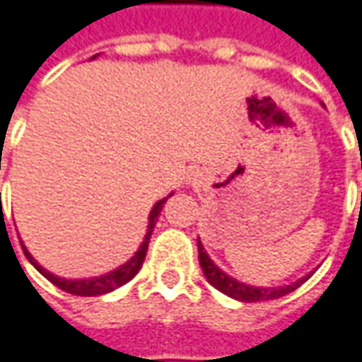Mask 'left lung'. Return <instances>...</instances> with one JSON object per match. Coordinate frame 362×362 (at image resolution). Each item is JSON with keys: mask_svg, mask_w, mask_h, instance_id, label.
I'll return each mask as SVG.
<instances>
[{"mask_svg": "<svg viewBox=\"0 0 362 362\" xmlns=\"http://www.w3.org/2000/svg\"><path fill=\"white\" fill-rule=\"evenodd\" d=\"M198 261H200V267H202V272H204V277L209 279V284L214 286L218 291H223L225 296L228 298H235V300H239V302H263V300H275V298H281V296H286V293H290L296 288H300L304 281H306L310 275L306 277H300L296 284H291V286H281V288H255V286H247L243 281H239V279H235V277H230L227 275L223 269H218L212 259L209 257V253L204 251V247L202 243L198 241Z\"/></svg>", "mask_w": 362, "mask_h": 362, "instance_id": "obj_1", "label": "left lung"}]
</instances>
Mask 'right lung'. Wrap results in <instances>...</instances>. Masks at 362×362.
<instances>
[{
    "label": "right lung",
    "mask_w": 362,
    "mask_h": 362,
    "mask_svg": "<svg viewBox=\"0 0 362 362\" xmlns=\"http://www.w3.org/2000/svg\"><path fill=\"white\" fill-rule=\"evenodd\" d=\"M170 197H172V194H170ZM165 200H168V198H162V200H160V202H158V204L151 209L146 239H144V243L139 245V249L135 251L134 257L127 261V263H123L121 267H117L115 272H111V274L101 275V277H93V279H62V277H56L54 274L46 272L42 265H38V261L34 259V257L28 253V249H25L24 245H22V249H24V255L28 257V261H30V263H32V265L38 269L40 274L54 284L56 288L69 291V293H72V296H101V293H109V291L121 288L123 284H127L129 279H134L135 275H137V272L141 269L144 259H146V253H148V245H150L151 230H153L156 223H158V216H160V212H162V209H164Z\"/></svg>",
    "instance_id": "1"
}]
</instances>
